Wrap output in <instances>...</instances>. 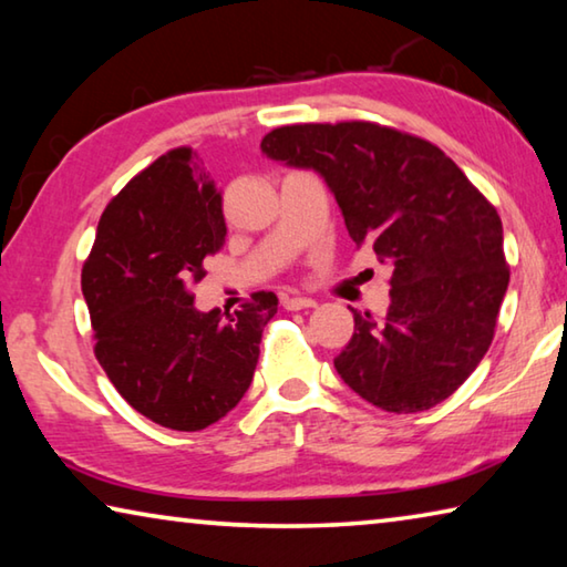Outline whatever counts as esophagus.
<instances>
[{"label":"esophagus","instance_id":"esophagus-1","mask_svg":"<svg viewBox=\"0 0 567 567\" xmlns=\"http://www.w3.org/2000/svg\"><path fill=\"white\" fill-rule=\"evenodd\" d=\"M282 307L290 312H297V310H307V307H315V300L312 297H302V295H287L282 297Z\"/></svg>","mask_w":567,"mask_h":567}]
</instances>
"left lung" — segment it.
<instances>
[{
    "label": "left lung",
    "mask_w": 567,
    "mask_h": 567,
    "mask_svg": "<svg viewBox=\"0 0 567 567\" xmlns=\"http://www.w3.org/2000/svg\"><path fill=\"white\" fill-rule=\"evenodd\" d=\"M260 147L318 172L352 243L392 267L385 318L352 310L334 358L344 385L398 415L453 395L491 348L511 280L495 207L443 150L372 122L290 124Z\"/></svg>",
    "instance_id": "obj_1"
}]
</instances>
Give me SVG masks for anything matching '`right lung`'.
<instances>
[{
  "label": "right lung",
  "instance_id": "1",
  "mask_svg": "<svg viewBox=\"0 0 567 567\" xmlns=\"http://www.w3.org/2000/svg\"><path fill=\"white\" fill-rule=\"evenodd\" d=\"M177 147L142 169L102 213L82 267L94 354L142 415L205 430L252 382L277 297L255 292L235 315L199 312L189 287L225 243L223 195Z\"/></svg>",
  "mask_w": 567,
  "mask_h": 567
}]
</instances>
